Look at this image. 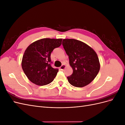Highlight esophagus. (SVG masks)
I'll use <instances>...</instances> for the list:
<instances>
[{
    "label": "esophagus",
    "instance_id": "34e87169",
    "mask_svg": "<svg viewBox=\"0 0 125 125\" xmlns=\"http://www.w3.org/2000/svg\"><path fill=\"white\" fill-rule=\"evenodd\" d=\"M65 68H66V66H65V65H64V64H63V65H62V66L60 67V69H61L62 70H63Z\"/></svg>",
    "mask_w": 125,
    "mask_h": 125
}]
</instances>
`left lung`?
Segmentation results:
<instances>
[{
  "label": "left lung",
  "mask_w": 125,
  "mask_h": 125,
  "mask_svg": "<svg viewBox=\"0 0 125 125\" xmlns=\"http://www.w3.org/2000/svg\"><path fill=\"white\" fill-rule=\"evenodd\" d=\"M62 44L73 69V74L67 77L69 83L78 88L90 83L100 69L96 52L88 45L75 39H63Z\"/></svg>",
  "instance_id": "1"
}]
</instances>
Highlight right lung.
<instances>
[{
    "instance_id": "obj_1",
    "label": "right lung",
    "mask_w": 125,
    "mask_h": 125,
    "mask_svg": "<svg viewBox=\"0 0 125 125\" xmlns=\"http://www.w3.org/2000/svg\"><path fill=\"white\" fill-rule=\"evenodd\" d=\"M62 40L40 39L26 48L22 57L21 66L30 81L42 86L54 80L58 69L51 66V54L54 48L61 45Z\"/></svg>"
}]
</instances>
